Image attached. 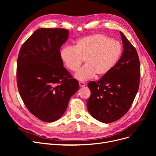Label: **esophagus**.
<instances>
[{
  "instance_id": "34e87169",
  "label": "esophagus",
  "mask_w": 156,
  "mask_h": 156,
  "mask_svg": "<svg viewBox=\"0 0 156 156\" xmlns=\"http://www.w3.org/2000/svg\"><path fill=\"white\" fill-rule=\"evenodd\" d=\"M79 85L80 87H83L85 86V83L84 82H81V81H80V82H79Z\"/></svg>"
}]
</instances>
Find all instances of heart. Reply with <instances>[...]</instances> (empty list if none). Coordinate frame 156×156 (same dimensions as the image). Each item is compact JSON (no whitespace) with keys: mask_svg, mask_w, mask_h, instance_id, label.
<instances>
[{"mask_svg":"<svg viewBox=\"0 0 156 156\" xmlns=\"http://www.w3.org/2000/svg\"><path fill=\"white\" fill-rule=\"evenodd\" d=\"M121 54L122 45L118 40L102 34H93L78 39L74 47H63L60 56L71 71H76L84 59L85 64L76 72L75 77L86 81L95 75H107L115 66Z\"/></svg>","mask_w":156,"mask_h":156,"instance_id":"heart-1","label":"heart"}]
</instances>
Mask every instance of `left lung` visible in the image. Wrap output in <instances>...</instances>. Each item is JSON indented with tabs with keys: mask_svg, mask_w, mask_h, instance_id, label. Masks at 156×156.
<instances>
[{
	"mask_svg": "<svg viewBox=\"0 0 156 156\" xmlns=\"http://www.w3.org/2000/svg\"><path fill=\"white\" fill-rule=\"evenodd\" d=\"M123 52L113 69L99 81H90L91 95L87 102L89 113L97 120L110 123L128 111L140 83V66L135 48L119 31Z\"/></svg>",
	"mask_w": 156,
	"mask_h": 156,
	"instance_id": "8db88e82",
	"label": "left lung"
}]
</instances>
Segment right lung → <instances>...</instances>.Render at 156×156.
I'll list each match as a JSON object with an SVG mask.
<instances>
[{
  "label": "right lung",
  "instance_id": "1",
  "mask_svg": "<svg viewBox=\"0 0 156 156\" xmlns=\"http://www.w3.org/2000/svg\"><path fill=\"white\" fill-rule=\"evenodd\" d=\"M68 34L62 28L38 29L19 52L16 75L20 96L29 111L45 122L59 119L79 89L60 56Z\"/></svg>",
  "mask_w": 156,
  "mask_h": 156
}]
</instances>
